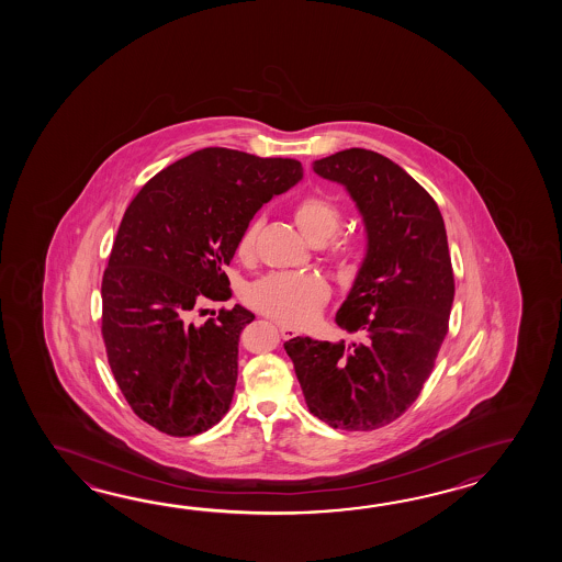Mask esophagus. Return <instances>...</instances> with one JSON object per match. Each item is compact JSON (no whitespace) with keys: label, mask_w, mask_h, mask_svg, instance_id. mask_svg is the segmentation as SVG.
<instances>
[{"label":"esophagus","mask_w":562,"mask_h":562,"mask_svg":"<svg viewBox=\"0 0 562 562\" xmlns=\"http://www.w3.org/2000/svg\"><path fill=\"white\" fill-rule=\"evenodd\" d=\"M277 327H279V334H281L283 339H291V337H295V335H297V329H295V327H291V325H285V323H279Z\"/></svg>","instance_id":"esophagus-1"}]
</instances>
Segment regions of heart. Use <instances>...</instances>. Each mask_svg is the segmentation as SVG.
I'll return each instance as SVG.
<instances>
[{
  "instance_id": "heart-1",
  "label": "heart",
  "mask_w": 562,
  "mask_h": 562,
  "mask_svg": "<svg viewBox=\"0 0 562 562\" xmlns=\"http://www.w3.org/2000/svg\"><path fill=\"white\" fill-rule=\"evenodd\" d=\"M293 221L305 239L323 243L334 235L341 223V206L327 194H305L293 204ZM259 223L252 221L237 240L240 259H251ZM361 243L356 235H335L327 245V255L344 271L356 269L361 257ZM327 285L313 273H269L255 281L245 299L252 310L283 323H307L322 311L327 301Z\"/></svg>"
}]
</instances>
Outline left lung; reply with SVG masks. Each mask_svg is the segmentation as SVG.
<instances>
[{"mask_svg": "<svg viewBox=\"0 0 562 562\" xmlns=\"http://www.w3.org/2000/svg\"><path fill=\"white\" fill-rule=\"evenodd\" d=\"M346 187L368 233V252L335 323L361 344L293 337L311 414L331 428L378 430L418 400L448 334L454 271L442 213L430 192L390 158L349 148L315 160Z\"/></svg>", "mask_w": 562, "mask_h": 562, "instance_id": "8db88e82", "label": "left lung"}]
</instances>
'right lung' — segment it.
Instances as JSON below:
<instances>
[{"label":"right lung","mask_w":562,"mask_h":562,"mask_svg":"<svg viewBox=\"0 0 562 562\" xmlns=\"http://www.w3.org/2000/svg\"><path fill=\"white\" fill-rule=\"evenodd\" d=\"M301 177L295 158L215 146L160 170L128 204L102 277V337L120 392L156 430L196 436L227 414L255 315L235 305L194 323V310L231 297L225 267L243 228Z\"/></svg>","instance_id":"right-lung-1"}]
</instances>
